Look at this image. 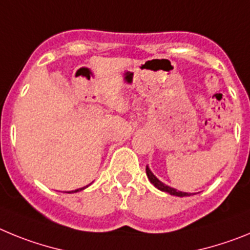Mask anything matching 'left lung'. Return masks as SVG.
I'll use <instances>...</instances> for the list:
<instances>
[{
    "label": "left lung",
    "instance_id": "obj_1",
    "mask_svg": "<svg viewBox=\"0 0 250 250\" xmlns=\"http://www.w3.org/2000/svg\"><path fill=\"white\" fill-rule=\"evenodd\" d=\"M146 175H147V178H149L150 182H151V184H154V187L158 188L159 190L165 191V193H169L170 195H175V196H189V195H191V194L183 193V191L176 190V189H174V188H170V187H167V185H165L164 183H161L160 180H159V179L151 173V170H150L147 167H146Z\"/></svg>",
    "mask_w": 250,
    "mask_h": 250
}]
</instances>
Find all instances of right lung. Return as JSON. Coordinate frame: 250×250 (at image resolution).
Segmentation results:
<instances>
[{
	"instance_id": "1",
	"label": "right lung",
	"mask_w": 250,
	"mask_h": 250,
	"mask_svg": "<svg viewBox=\"0 0 250 250\" xmlns=\"http://www.w3.org/2000/svg\"><path fill=\"white\" fill-rule=\"evenodd\" d=\"M86 187H89V185H86ZM86 187L81 188V189H76V190H74V191H67V193H76V191H80V190H83V189H85Z\"/></svg>"
}]
</instances>
